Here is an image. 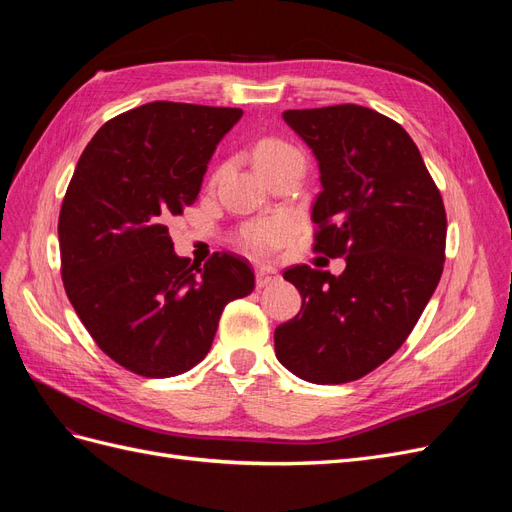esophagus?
I'll use <instances>...</instances> for the list:
<instances>
[{"instance_id": "1", "label": "esophagus", "mask_w": 512, "mask_h": 512, "mask_svg": "<svg viewBox=\"0 0 512 512\" xmlns=\"http://www.w3.org/2000/svg\"><path fill=\"white\" fill-rule=\"evenodd\" d=\"M277 280H280V275H277V273L271 271V269H258V271H256V286H258V288H265V286H269V284H275Z\"/></svg>"}]
</instances>
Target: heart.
<instances>
[{
    "label": "heart",
    "mask_w": 512,
    "mask_h": 512,
    "mask_svg": "<svg viewBox=\"0 0 512 512\" xmlns=\"http://www.w3.org/2000/svg\"><path fill=\"white\" fill-rule=\"evenodd\" d=\"M254 162L258 166V170L280 166V164H301L303 166V153L294 145H290L288 141H282V138L267 136L256 143ZM220 173H222V168L215 173V177H218ZM288 232H290L288 220L265 218V220H254L250 224L241 226L237 241L247 254H252L256 258H269L275 254L277 247L286 241Z\"/></svg>",
    "instance_id": "heart-1"
}]
</instances>
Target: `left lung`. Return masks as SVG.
I'll return each mask as SVG.
<instances>
[{
    "label": "left lung",
    "mask_w": 512,
    "mask_h": 512,
    "mask_svg": "<svg viewBox=\"0 0 512 512\" xmlns=\"http://www.w3.org/2000/svg\"><path fill=\"white\" fill-rule=\"evenodd\" d=\"M320 168L314 252L346 258L342 275L297 265L301 312L275 329L294 376L344 384L399 350L444 269L446 211L436 181L397 121L356 104L286 111Z\"/></svg>",
    "instance_id": "8db88e82"
}]
</instances>
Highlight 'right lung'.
Instances as JSON below:
<instances>
[{"label": "right lung", "instance_id": "1", "mask_svg": "<svg viewBox=\"0 0 512 512\" xmlns=\"http://www.w3.org/2000/svg\"><path fill=\"white\" fill-rule=\"evenodd\" d=\"M241 108L149 102L91 138L59 211L61 280L104 354L145 378L207 356L226 303L254 290L250 262L179 258L166 222L192 205Z\"/></svg>", "mask_w": 512, "mask_h": 512}]
</instances>
